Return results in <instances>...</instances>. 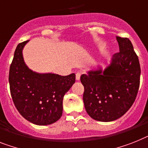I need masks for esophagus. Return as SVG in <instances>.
I'll list each match as a JSON object with an SVG mask.
<instances>
[{
    "label": "esophagus",
    "mask_w": 148,
    "mask_h": 148,
    "mask_svg": "<svg viewBox=\"0 0 148 148\" xmlns=\"http://www.w3.org/2000/svg\"><path fill=\"white\" fill-rule=\"evenodd\" d=\"M80 77H81V73H77L75 74V79H76L77 81H79V79H80Z\"/></svg>",
    "instance_id": "esophagus-1"
}]
</instances>
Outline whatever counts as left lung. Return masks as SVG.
Masks as SVG:
<instances>
[{
  "label": "left lung",
  "mask_w": 148,
  "mask_h": 148,
  "mask_svg": "<svg viewBox=\"0 0 148 148\" xmlns=\"http://www.w3.org/2000/svg\"><path fill=\"white\" fill-rule=\"evenodd\" d=\"M119 52L113 55L110 65L101 66L81 75L84 86L85 108L92 119L111 122L123 116L135 101L141 67L138 57L129 38L116 36Z\"/></svg>",
  "instance_id": "obj_1"
}]
</instances>
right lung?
<instances>
[{
	"label": "right lung",
	"mask_w": 148,
	"mask_h": 148,
	"mask_svg": "<svg viewBox=\"0 0 148 148\" xmlns=\"http://www.w3.org/2000/svg\"><path fill=\"white\" fill-rule=\"evenodd\" d=\"M29 41L19 43L10 67L11 97L25 119L38 125H51L63 113V99L75 82V75L38 73L24 62L23 50Z\"/></svg>",
	"instance_id": "right-lung-1"
}]
</instances>
